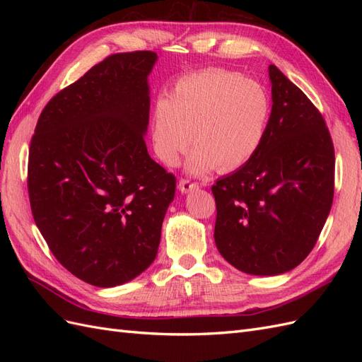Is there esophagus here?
I'll use <instances>...</instances> for the list:
<instances>
[{
    "mask_svg": "<svg viewBox=\"0 0 362 362\" xmlns=\"http://www.w3.org/2000/svg\"><path fill=\"white\" fill-rule=\"evenodd\" d=\"M198 187H199V185L196 184V182H192L190 180H181L178 182V189H180L181 193H189V192L196 190Z\"/></svg>",
    "mask_w": 362,
    "mask_h": 362,
    "instance_id": "34e87169",
    "label": "esophagus"
}]
</instances>
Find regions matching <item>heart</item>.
<instances>
[{"instance_id":"heart-1","label":"heart","mask_w":362,"mask_h":362,"mask_svg":"<svg viewBox=\"0 0 362 362\" xmlns=\"http://www.w3.org/2000/svg\"><path fill=\"white\" fill-rule=\"evenodd\" d=\"M272 100L254 80L225 69L185 75L160 98L152 113L157 156L173 166L192 144L185 163L190 173L204 175L242 166L255 156L270 122Z\"/></svg>"}]
</instances>
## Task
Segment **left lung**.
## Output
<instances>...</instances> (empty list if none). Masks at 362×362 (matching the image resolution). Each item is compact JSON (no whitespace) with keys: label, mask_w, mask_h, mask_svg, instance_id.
Listing matches in <instances>:
<instances>
[{"label":"left lung","mask_w":362,"mask_h":362,"mask_svg":"<svg viewBox=\"0 0 362 362\" xmlns=\"http://www.w3.org/2000/svg\"><path fill=\"white\" fill-rule=\"evenodd\" d=\"M272 115L255 156L211 187L214 242L243 273L273 276L308 257L334 199L335 154L325 119L275 64Z\"/></svg>","instance_id":"1"}]
</instances>
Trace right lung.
<instances>
[{
  "instance_id": "add662e5",
  "label": "right lung",
  "mask_w": 362,
  "mask_h": 362,
  "mask_svg": "<svg viewBox=\"0 0 362 362\" xmlns=\"http://www.w3.org/2000/svg\"><path fill=\"white\" fill-rule=\"evenodd\" d=\"M152 51L108 56L43 108L28 156L31 213L48 247L95 287L156 259L177 180L148 154Z\"/></svg>"
}]
</instances>
